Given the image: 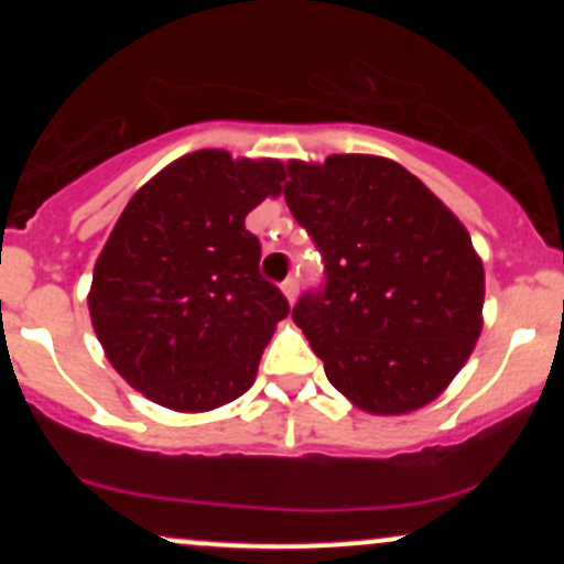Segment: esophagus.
<instances>
[{
  "instance_id": "34e87169",
  "label": "esophagus",
  "mask_w": 564,
  "mask_h": 564,
  "mask_svg": "<svg viewBox=\"0 0 564 564\" xmlns=\"http://www.w3.org/2000/svg\"><path fill=\"white\" fill-rule=\"evenodd\" d=\"M297 278H286V281L281 283V292H283V297L289 300V303L294 305V300H297Z\"/></svg>"
}]
</instances>
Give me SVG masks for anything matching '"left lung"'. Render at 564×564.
Here are the masks:
<instances>
[{
	"mask_svg": "<svg viewBox=\"0 0 564 564\" xmlns=\"http://www.w3.org/2000/svg\"><path fill=\"white\" fill-rule=\"evenodd\" d=\"M283 193L327 264V289L292 311L329 384L368 414L442 395L482 329L486 272L466 226L382 155L289 161Z\"/></svg>",
	"mask_w": 564,
	"mask_h": 564,
	"instance_id": "1",
	"label": "left lung"
}]
</instances>
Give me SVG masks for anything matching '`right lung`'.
<instances>
[{
    "label": "right lung",
    "instance_id": "1",
    "mask_svg": "<svg viewBox=\"0 0 564 564\" xmlns=\"http://www.w3.org/2000/svg\"><path fill=\"white\" fill-rule=\"evenodd\" d=\"M275 158L196 150L133 193L98 261L87 305L113 371L152 403L213 412L256 382L289 303L259 275L246 218L281 196Z\"/></svg>",
    "mask_w": 564,
    "mask_h": 564
}]
</instances>
